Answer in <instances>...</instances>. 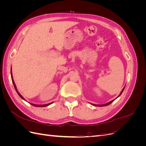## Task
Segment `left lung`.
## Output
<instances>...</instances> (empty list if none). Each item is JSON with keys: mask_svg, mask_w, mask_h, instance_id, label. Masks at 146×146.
Returning <instances> with one entry per match:
<instances>
[{"mask_svg": "<svg viewBox=\"0 0 146 146\" xmlns=\"http://www.w3.org/2000/svg\"><path fill=\"white\" fill-rule=\"evenodd\" d=\"M125 86H124V88H123V89H122V91L121 92V93H120V94H119V96H118V97H119V96H120L121 95V94L122 93V92H123V90H124V88H125ZM118 97H117V98H118ZM115 99H114V100H111V101H110V102H108V103H107V104H104V105H96V104H91L92 105H94V106H96V107H104V106H107V105H110V104H111L112 102H113L114 100H115Z\"/></svg>", "mask_w": 146, "mask_h": 146, "instance_id": "1", "label": "left lung"}]
</instances>
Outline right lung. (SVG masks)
I'll return each instance as SVG.
<instances>
[{
    "instance_id": "right-lung-1",
    "label": "right lung",
    "mask_w": 146,
    "mask_h": 146,
    "mask_svg": "<svg viewBox=\"0 0 146 146\" xmlns=\"http://www.w3.org/2000/svg\"><path fill=\"white\" fill-rule=\"evenodd\" d=\"M11 80H12V82H13V85H14V86H15V90H16V92H17V93L18 94V95L21 97V98H22L23 99H24V100H25L24 99V98H23V96H22L21 94H20V93L19 92L17 91V88H16V85H15V82H14V80H13V75H12V72H11ZM53 102H51V103H50V104H45V105H36V104H31V103H30L31 105H33V106H35V107H47V106H48V105H50V104H52Z\"/></svg>"
}]
</instances>
